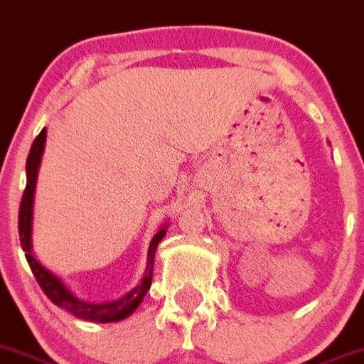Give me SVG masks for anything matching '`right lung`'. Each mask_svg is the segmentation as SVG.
<instances>
[{"instance_id":"1","label":"right lung","mask_w":364,"mask_h":364,"mask_svg":"<svg viewBox=\"0 0 364 364\" xmlns=\"http://www.w3.org/2000/svg\"><path fill=\"white\" fill-rule=\"evenodd\" d=\"M44 143H46V128L41 130L39 136L33 141L32 148H30L28 159H26V188H24L23 198H21L19 205V240L21 247H23L26 261H28L30 268H32L33 277L39 282L41 289L46 293L48 299L55 304V306L62 307V309L69 311L73 316L82 318L87 321H98V323H110V321H119L123 318L130 316L134 311L137 309L141 302H143L144 295L148 293L151 286V275H154V257L157 245L164 237L166 228H161L151 240L150 248H148V264L146 273H144L143 282L134 288L132 291L124 295L123 299L116 300V302L109 304H87L84 300H78L64 284L57 279L51 272H48L39 261L32 255V205H33V191H36V180L37 171H39L41 157H43Z\"/></svg>"}]
</instances>
